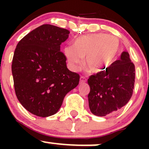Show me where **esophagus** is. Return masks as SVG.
<instances>
[{"label": "esophagus", "mask_w": 149, "mask_h": 149, "mask_svg": "<svg viewBox=\"0 0 149 149\" xmlns=\"http://www.w3.org/2000/svg\"><path fill=\"white\" fill-rule=\"evenodd\" d=\"M86 82V79L84 76H81L80 77V84H84Z\"/></svg>", "instance_id": "obj_1"}]
</instances>
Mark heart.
Returning a JSON list of instances; mask_svg holds the SVG:
<instances>
[{"label":"heart","instance_id":"heart-1","mask_svg":"<svg viewBox=\"0 0 149 149\" xmlns=\"http://www.w3.org/2000/svg\"><path fill=\"white\" fill-rule=\"evenodd\" d=\"M119 41L113 36L99 34L79 37L73 46L64 48V54L69 66L73 70L79 68L83 63L92 73L106 70L116 58Z\"/></svg>","mask_w":149,"mask_h":149}]
</instances>
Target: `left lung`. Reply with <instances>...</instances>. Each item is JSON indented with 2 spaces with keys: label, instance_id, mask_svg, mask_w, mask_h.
<instances>
[{
  "label": "left lung",
  "instance_id": "obj_1",
  "mask_svg": "<svg viewBox=\"0 0 149 149\" xmlns=\"http://www.w3.org/2000/svg\"><path fill=\"white\" fill-rule=\"evenodd\" d=\"M134 83L135 65L128 52L124 51L119 60L88 79L91 113L103 117L119 110L131 98Z\"/></svg>",
  "mask_w": 149,
  "mask_h": 149
}]
</instances>
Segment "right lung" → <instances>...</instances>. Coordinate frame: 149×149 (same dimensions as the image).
<instances>
[{
  "instance_id": "1",
  "label": "right lung",
  "mask_w": 149,
  "mask_h": 149,
  "mask_svg": "<svg viewBox=\"0 0 149 149\" xmlns=\"http://www.w3.org/2000/svg\"><path fill=\"white\" fill-rule=\"evenodd\" d=\"M69 33L65 29L43 24L23 37L15 49L11 65L15 92L33 115H53L66 94L79 83L80 76L68 69L61 52Z\"/></svg>"
}]
</instances>
